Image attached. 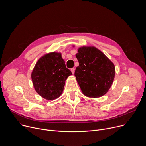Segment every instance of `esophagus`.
Returning <instances> with one entry per match:
<instances>
[{"label":"esophagus","instance_id":"esophagus-1","mask_svg":"<svg viewBox=\"0 0 146 146\" xmlns=\"http://www.w3.org/2000/svg\"><path fill=\"white\" fill-rule=\"evenodd\" d=\"M70 70H71V72H72V73L73 74L74 73V72H75V69H74V68H72V69H70Z\"/></svg>","mask_w":146,"mask_h":146}]
</instances>
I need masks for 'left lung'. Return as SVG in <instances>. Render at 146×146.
Returning <instances> with one entry per match:
<instances>
[{
    "mask_svg": "<svg viewBox=\"0 0 146 146\" xmlns=\"http://www.w3.org/2000/svg\"><path fill=\"white\" fill-rule=\"evenodd\" d=\"M77 51L76 56L79 66L74 76L82 94L91 98L105 95L114 79V64L95 47L82 46Z\"/></svg>",
    "mask_w": 146,
    "mask_h": 146,
    "instance_id": "obj_1",
    "label": "left lung"
}]
</instances>
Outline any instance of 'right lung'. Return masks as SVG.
<instances>
[{"mask_svg":"<svg viewBox=\"0 0 146 146\" xmlns=\"http://www.w3.org/2000/svg\"><path fill=\"white\" fill-rule=\"evenodd\" d=\"M72 74L61 53L54 51L38 59L31 73V78L36 92L46 100H52L62 95L65 81Z\"/></svg>","mask_w":146,"mask_h":146,"instance_id":"1","label":"right lung"}]
</instances>
